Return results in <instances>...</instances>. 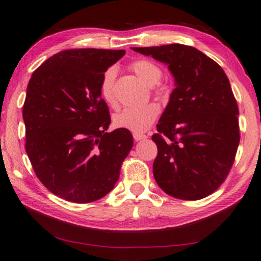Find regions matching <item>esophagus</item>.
Listing matches in <instances>:
<instances>
[{
  "instance_id": "1",
  "label": "esophagus",
  "mask_w": 261,
  "mask_h": 261,
  "mask_svg": "<svg viewBox=\"0 0 261 261\" xmlns=\"http://www.w3.org/2000/svg\"><path fill=\"white\" fill-rule=\"evenodd\" d=\"M147 138V136L144 135V134H140V132H134V139L136 141H139L141 139H145Z\"/></svg>"
}]
</instances>
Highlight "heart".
Instances as JSON below:
<instances>
[{
	"label": "heart",
	"mask_w": 261,
	"mask_h": 261,
	"mask_svg": "<svg viewBox=\"0 0 261 261\" xmlns=\"http://www.w3.org/2000/svg\"><path fill=\"white\" fill-rule=\"evenodd\" d=\"M137 76L149 87L158 84L162 79V70L153 61L147 59H139L130 65ZM115 68H108L102 75L100 83V94L108 105L115 103L113 85L115 80ZM160 114V107L154 102L146 103L143 106L126 107L113 117V124L117 129H125L134 132H144L149 129L156 117Z\"/></svg>",
	"instance_id": "1"
}]
</instances>
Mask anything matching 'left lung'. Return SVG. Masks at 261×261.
I'll return each instance as SVG.
<instances>
[{
	"instance_id": "1",
	"label": "left lung",
	"mask_w": 261,
	"mask_h": 261,
	"mask_svg": "<svg viewBox=\"0 0 261 261\" xmlns=\"http://www.w3.org/2000/svg\"><path fill=\"white\" fill-rule=\"evenodd\" d=\"M168 65L176 88L160 117L153 174L170 196L195 201L219 188L240 144L239 107L219 65L193 46L131 48Z\"/></svg>"
}]
</instances>
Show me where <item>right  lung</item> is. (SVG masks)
<instances>
[{"mask_svg": "<svg viewBox=\"0 0 261 261\" xmlns=\"http://www.w3.org/2000/svg\"><path fill=\"white\" fill-rule=\"evenodd\" d=\"M124 54L60 51L28 82L22 108L26 153L40 181L66 201L89 203L110 193L134 146L129 130L107 132L111 116L100 94L103 73Z\"/></svg>", "mask_w": 261, "mask_h": 261, "instance_id": "add662e5", "label": "right lung"}]
</instances>
